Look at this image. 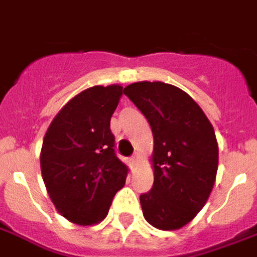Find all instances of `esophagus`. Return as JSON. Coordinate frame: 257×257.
Here are the masks:
<instances>
[{"label":"esophagus","instance_id":"esophagus-1","mask_svg":"<svg viewBox=\"0 0 257 257\" xmlns=\"http://www.w3.org/2000/svg\"><path fill=\"white\" fill-rule=\"evenodd\" d=\"M138 158H140V156H138V154H136L134 157L131 158V165H133V167H136L137 165V163H138Z\"/></svg>","mask_w":257,"mask_h":257}]
</instances>
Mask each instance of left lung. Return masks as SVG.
I'll list each match as a JSON object with an SVG mask.
<instances>
[{
    "instance_id": "1",
    "label": "left lung",
    "mask_w": 257,
    "mask_h": 257,
    "mask_svg": "<svg viewBox=\"0 0 257 257\" xmlns=\"http://www.w3.org/2000/svg\"><path fill=\"white\" fill-rule=\"evenodd\" d=\"M123 93L149 121L154 148L152 190L140 196L145 219L176 230L203 209L218 169V144L211 123L190 94L175 85L141 81Z\"/></svg>"
}]
</instances>
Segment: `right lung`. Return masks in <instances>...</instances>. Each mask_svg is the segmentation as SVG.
Listing matches in <instances>:
<instances>
[{
	"mask_svg": "<svg viewBox=\"0 0 257 257\" xmlns=\"http://www.w3.org/2000/svg\"><path fill=\"white\" fill-rule=\"evenodd\" d=\"M123 94L117 84L96 85L69 100L44 136L40 169L62 217L88 226L103 221L128 168L115 154L109 123Z\"/></svg>",
	"mask_w": 257,
	"mask_h": 257,
	"instance_id": "right-lung-1",
	"label": "right lung"
}]
</instances>
